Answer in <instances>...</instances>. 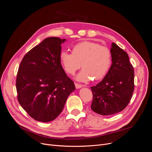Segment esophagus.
<instances>
[{"instance_id": "esophagus-1", "label": "esophagus", "mask_w": 152, "mask_h": 152, "mask_svg": "<svg viewBox=\"0 0 152 152\" xmlns=\"http://www.w3.org/2000/svg\"><path fill=\"white\" fill-rule=\"evenodd\" d=\"M75 87H76V89H79V88H81V87H82V86H83V85H81V84H80L76 83H75Z\"/></svg>"}]
</instances>
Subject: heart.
Here are the masks:
<instances>
[{
	"mask_svg": "<svg viewBox=\"0 0 152 152\" xmlns=\"http://www.w3.org/2000/svg\"><path fill=\"white\" fill-rule=\"evenodd\" d=\"M60 60L64 69L69 75H74L82 63L83 69L76 77L78 81L86 82L92 77L98 81L108 73L111 65V53L105 46L84 41L72 47V53L61 51Z\"/></svg>",
	"mask_w": 152,
	"mask_h": 152,
	"instance_id": "heart-1",
	"label": "heart"
}]
</instances>
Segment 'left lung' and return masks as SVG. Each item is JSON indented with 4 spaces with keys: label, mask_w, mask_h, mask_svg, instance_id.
Masks as SVG:
<instances>
[{
    "label": "left lung",
    "mask_w": 152,
    "mask_h": 152,
    "mask_svg": "<svg viewBox=\"0 0 152 152\" xmlns=\"http://www.w3.org/2000/svg\"><path fill=\"white\" fill-rule=\"evenodd\" d=\"M112 65L102 81L91 87V109L108 116L123 111L129 104L134 89V71L127 53L115 43L111 48Z\"/></svg>",
    "instance_id": "8db88e82"
}]
</instances>
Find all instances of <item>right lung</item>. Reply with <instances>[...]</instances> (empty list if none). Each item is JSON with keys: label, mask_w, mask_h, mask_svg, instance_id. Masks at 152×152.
<instances>
[{"label": "right lung", "mask_w": 152, "mask_h": 152, "mask_svg": "<svg viewBox=\"0 0 152 152\" xmlns=\"http://www.w3.org/2000/svg\"><path fill=\"white\" fill-rule=\"evenodd\" d=\"M65 39H45L23 58L16 80L20 105L36 121H52L62 111L69 95L75 90L60 60Z\"/></svg>", "instance_id": "add662e5"}]
</instances>
